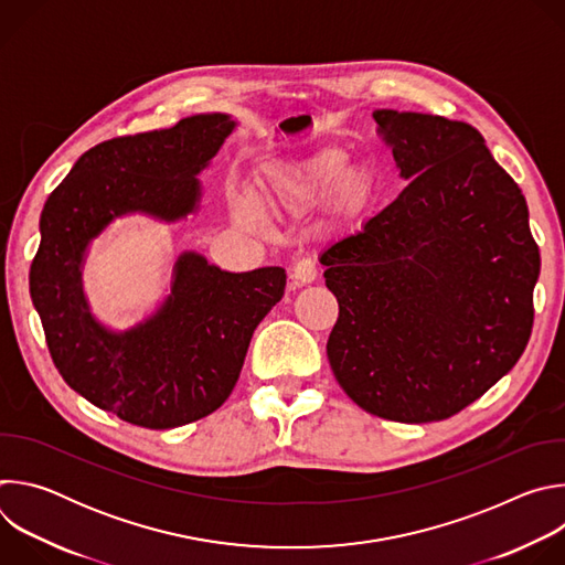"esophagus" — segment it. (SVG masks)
Instances as JSON below:
<instances>
[{"label": "esophagus", "instance_id": "1", "mask_svg": "<svg viewBox=\"0 0 565 565\" xmlns=\"http://www.w3.org/2000/svg\"><path fill=\"white\" fill-rule=\"evenodd\" d=\"M317 279V268L310 259H301L292 266L290 270V281L292 286H306V284H312Z\"/></svg>", "mask_w": 565, "mask_h": 565}]
</instances>
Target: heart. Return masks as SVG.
I'll return each instance as SVG.
<instances>
[{
	"label": "heart",
	"mask_w": 565,
	"mask_h": 565,
	"mask_svg": "<svg viewBox=\"0 0 565 565\" xmlns=\"http://www.w3.org/2000/svg\"><path fill=\"white\" fill-rule=\"evenodd\" d=\"M353 153L340 145H321L273 158L262 170L257 194L238 192L230 199L232 218L255 225L259 203L268 207H310L335 192L331 221L340 227L355 223L369 207L375 181L369 170L351 166Z\"/></svg>",
	"instance_id": "heart-1"
}]
</instances>
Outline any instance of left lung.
I'll list each match as a JSON object with an SVG mask.
<instances>
[{
    "mask_svg": "<svg viewBox=\"0 0 565 565\" xmlns=\"http://www.w3.org/2000/svg\"><path fill=\"white\" fill-rule=\"evenodd\" d=\"M373 118L409 183L319 255L340 303L327 353L364 412L445 420L525 351L541 255L521 188L471 125L395 109Z\"/></svg>",
    "mask_w": 565,
    "mask_h": 565,
    "instance_id": "8db88e82",
    "label": "left lung"
}]
</instances>
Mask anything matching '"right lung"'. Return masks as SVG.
<instances>
[{
    "label": "right lung",
    "instance_id": "1",
    "mask_svg": "<svg viewBox=\"0 0 565 565\" xmlns=\"http://www.w3.org/2000/svg\"><path fill=\"white\" fill-rule=\"evenodd\" d=\"M234 129L230 114H196L105 140L75 160L44 203L31 299L51 358L73 391L131 425L172 429L216 412L259 321L284 297V268L227 273L194 250L177 257L170 295L131 329L105 327L85 295L94 238L131 214L160 223L196 214L199 174Z\"/></svg>",
    "mask_w": 565,
    "mask_h": 565
}]
</instances>
